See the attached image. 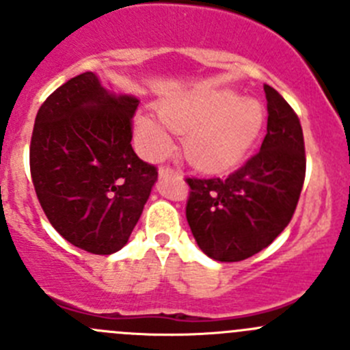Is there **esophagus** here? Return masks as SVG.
<instances>
[{"instance_id": "esophagus-1", "label": "esophagus", "mask_w": 350, "mask_h": 350, "mask_svg": "<svg viewBox=\"0 0 350 350\" xmlns=\"http://www.w3.org/2000/svg\"><path fill=\"white\" fill-rule=\"evenodd\" d=\"M179 174H181V172L174 171V169L169 167V165H162V167L159 169V176H161V178H167V176H179Z\"/></svg>"}]
</instances>
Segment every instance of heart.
Listing matches in <instances>:
<instances>
[{"label":"heart","instance_id":"b5f03b06","mask_svg":"<svg viewBox=\"0 0 350 350\" xmlns=\"http://www.w3.org/2000/svg\"><path fill=\"white\" fill-rule=\"evenodd\" d=\"M159 120L135 118V135L144 152L162 157L171 150L169 132L183 137V150L191 165L204 172L232 169L245 157L264 125L259 101L241 100L227 90L172 98L159 105Z\"/></svg>","mask_w":350,"mask_h":350}]
</instances>
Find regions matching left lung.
Here are the masks:
<instances>
[{
    "label": "left lung",
    "mask_w": 350,
    "mask_h": 350,
    "mask_svg": "<svg viewBox=\"0 0 350 350\" xmlns=\"http://www.w3.org/2000/svg\"><path fill=\"white\" fill-rule=\"evenodd\" d=\"M267 133L260 150L227 178H188L186 218L208 257L239 262L266 249L288 227L305 181L303 130L295 109L264 86Z\"/></svg>",
    "instance_id": "left-lung-1"
}]
</instances>
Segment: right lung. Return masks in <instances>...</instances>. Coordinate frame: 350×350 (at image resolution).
I'll return each mask as SVG.
<instances>
[{"instance_id": "add662e5", "label": "right lung", "mask_w": 350, "mask_h": 350, "mask_svg": "<svg viewBox=\"0 0 350 350\" xmlns=\"http://www.w3.org/2000/svg\"><path fill=\"white\" fill-rule=\"evenodd\" d=\"M139 100L109 93L94 72L44 101L30 142V172L52 227L72 245L109 256L129 242L157 181L132 149Z\"/></svg>"}]
</instances>
